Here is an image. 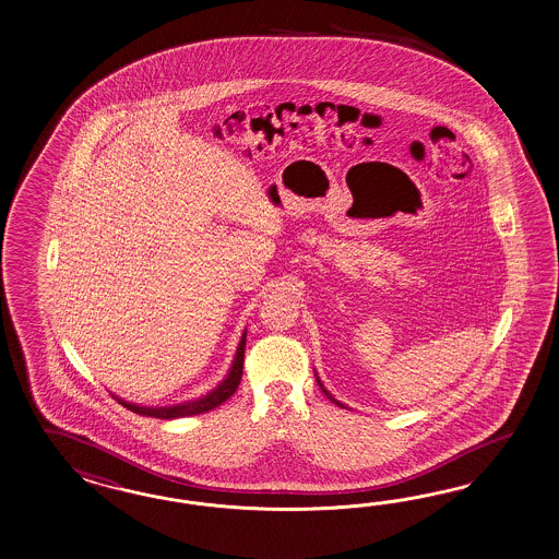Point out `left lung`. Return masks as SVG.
Segmentation results:
<instances>
[{
  "mask_svg": "<svg viewBox=\"0 0 559 559\" xmlns=\"http://www.w3.org/2000/svg\"><path fill=\"white\" fill-rule=\"evenodd\" d=\"M316 379H318V385H320V388H322L323 393H325V395H328V397H330V400H332V402H334V404H338L340 407H344V406H342V404H340L338 400H334V397H332V393H330V391H328V390H325V388H323V383H322V381H320V377H318V372H316Z\"/></svg>",
  "mask_w": 559,
  "mask_h": 559,
  "instance_id": "obj_1",
  "label": "left lung"
}]
</instances>
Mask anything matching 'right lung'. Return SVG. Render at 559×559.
Instances as JSON below:
<instances>
[{"instance_id":"obj_1","label":"right lung","mask_w":559,"mask_h":559,"mask_svg":"<svg viewBox=\"0 0 559 559\" xmlns=\"http://www.w3.org/2000/svg\"><path fill=\"white\" fill-rule=\"evenodd\" d=\"M243 350H246V330L239 338L237 344L236 356H234V362L229 367V372L225 374V379L221 381L219 385L215 390L209 391L206 395H201L197 400H188L182 404H176V406H139L133 402H124L122 397H117L112 393V397L119 400L120 406L141 414V416H152V418H159V420H174V418H182V416H194V414H204L213 407L221 406L223 402H227L234 393H236L237 385L241 381V372H243Z\"/></svg>"}]
</instances>
